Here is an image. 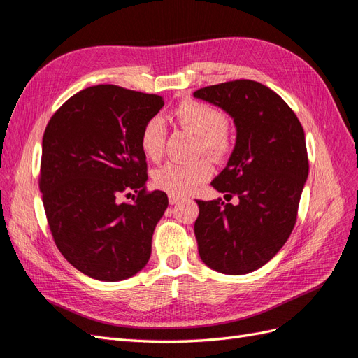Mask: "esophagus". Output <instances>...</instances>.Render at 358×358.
<instances>
[{"label": "esophagus", "instance_id": "1", "mask_svg": "<svg viewBox=\"0 0 358 358\" xmlns=\"http://www.w3.org/2000/svg\"><path fill=\"white\" fill-rule=\"evenodd\" d=\"M185 199L183 197H178V196H170L169 197V201H170V204H179L180 201H183Z\"/></svg>", "mask_w": 358, "mask_h": 358}]
</instances>
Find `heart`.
<instances>
[{
  "label": "heart",
  "mask_w": 358,
  "mask_h": 358,
  "mask_svg": "<svg viewBox=\"0 0 358 358\" xmlns=\"http://www.w3.org/2000/svg\"><path fill=\"white\" fill-rule=\"evenodd\" d=\"M176 121L197 136V148L200 152L213 158H221L230 150L231 137L224 115L215 107L196 101H180L175 112ZM166 142V124L159 116L150 117L140 134V146L143 154L152 161L161 158ZM212 176V166L208 159L200 158L192 162H167L154 175L155 187L171 196H187L200 183Z\"/></svg>",
  "instance_id": "obj_1"
}]
</instances>
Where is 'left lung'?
I'll list each match as a JSON object with an SVG mask.
<instances>
[{"instance_id": "left-lung-1", "label": "left lung", "mask_w": 358, "mask_h": 358, "mask_svg": "<svg viewBox=\"0 0 358 358\" xmlns=\"http://www.w3.org/2000/svg\"><path fill=\"white\" fill-rule=\"evenodd\" d=\"M194 96L220 107L236 127L233 152L210 185L237 203L197 200L199 254L220 273H251L279 252L294 229L309 173L305 131L289 106L254 80L206 86Z\"/></svg>"}]
</instances>
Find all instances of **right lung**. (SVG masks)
<instances>
[{"mask_svg": "<svg viewBox=\"0 0 358 358\" xmlns=\"http://www.w3.org/2000/svg\"><path fill=\"white\" fill-rule=\"evenodd\" d=\"M162 96L90 86L64 103L43 134L40 191L59 252L83 275L116 282L150 257L152 236L169 199L146 192L145 124ZM125 193L133 203H121Z\"/></svg>", "mask_w": 358, "mask_h": 358, "instance_id": "obj_1", "label": "right lung"}]
</instances>
